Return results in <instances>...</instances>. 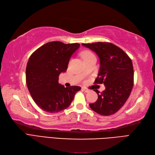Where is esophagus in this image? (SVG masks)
Here are the masks:
<instances>
[{
    "mask_svg": "<svg viewBox=\"0 0 155 155\" xmlns=\"http://www.w3.org/2000/svg\"><path fill=\"white\" fill-rule=\"evenodd\" d=\"M82 90L83 91H84L85 92H86V93H87V92H89V89H87V88H85V87H82Z\"/></svg>",
    "mask_w": 155,
    "mask_h": 155,
    "instance_id": "1",
    "label": "esophagus"
}]
</instances>
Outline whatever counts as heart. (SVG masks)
<instances>
[{
  "mask_svg": "<svg viewBox=\"0 0 155 155\" xmlns=\"http://www.w3.org/2000/svg\"><path fill=\"white\" fill-rule=\"evenodd\" d=\"M91 56H94V55L89 51H85L82 54V57H83L84 60L86 59V58H90Z\"/></svg>",
  "mask_w": 155,
  "mask_h": 155,
  "instance_id": "1",
  "label": "heart"
}]
</instances>
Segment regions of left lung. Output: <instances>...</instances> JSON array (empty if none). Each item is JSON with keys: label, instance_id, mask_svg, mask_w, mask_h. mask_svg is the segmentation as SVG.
Masks as SVG:
<instances>
[{"label": "left lung", "instance_id": "left-lung-1", "mask_svg": "<svg viewBox=\"0 0 155 155\" xmlns=\"http://www.w3.org/2000/svg\"><path fill=\"white\" fill-rule=\"evenodd\" d=\"M97 54L100 60L97 78L94 84H104L105 89L98 99L90 104L91 109L101 115L108 116L117 112L125 104L132 91L134 71L132 61L124 51L110 42L82 44Z\"/></svg>", "mask_w": 155, "mask_h": 155}]
</instances>
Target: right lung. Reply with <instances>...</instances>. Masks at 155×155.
Returning <instances> with one entry per match:
<instances>
[{
    "label": "right lung",
    "instance_id": "right-lung-1",
    "mask_svg": "<svg viewBox=\"0 0 155 155\" xmlns=\"http://www.w3.org/2000/svg\"><path fill=\"white\" fill-rule=\"evenodd\" d=\"M80 46L78 43L50 42L30 56L26 70V85L33 100L44 111L58 113L67 109L81 89L58 83L60 74L67 70L70 58Z\"/></svg>",
    "mask_w": 155,
    "mask_h": 155
}]
</instances>
